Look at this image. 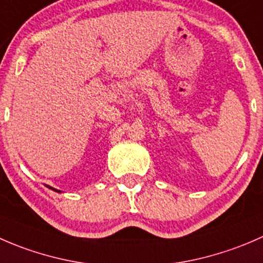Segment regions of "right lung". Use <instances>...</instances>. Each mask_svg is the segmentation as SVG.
Wrapping results in <instances>:
<instances>
[{"mask_svg": "<svg viewBox=\"0 0 263 263\" xmlns=\"http://www.w3.org/2000/svg\"><path fill=\"white\" fill-rule=\"evenodd\" d=\"M49 188H52V187H49ZM52 190H53V191H57V190H54V188H52ZM57 192H58V191H57Z\"/></svg>", "mask_w": 263, "mask_h": 263, "instance_id": "obj_1", "label": "right lung"}]
</instances>
